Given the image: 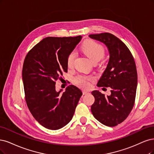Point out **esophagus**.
I'll return each instance as SVG.
<instances>
[{
  "mask_svg": "<svg viewBox=\"0 0 154 154\" xmlns=\"http://www.w3.org/2000/svg\"><path fill=\"white\" fill-rule=\"evenodd\" d=\"M89 93V91H86V90H83L82 91V94L83 95H86V94H88Z\"/></svg>",
  "mask_w": 154,
  "mask_h": 154,
  "instance_id": "obj_1",
  "label": "esophagus"
}]
</instances>
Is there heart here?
<instances>
[{
	"label": "heart",
	"mask_w": 154,
	"mask_h": 154,
	"mask_svg": "<svg viewBox=\"0 0 154 154\" xmlns=\"http://www.w3.org/2000/svg\"><path fill=\"white\" fill-rule=\"evenodd\" d=\"M82 51L85 53L92 61L95 60H100L105 54V49L103 47L93 40H86L84 42L81 47ZM75 57V52H72L69 55L67 59V66L70 68L73 66L74 59ZM93 79L91 76L79 75L75 79V82L78 86L86 88L89 86V82Z\"/></svg>",
	"instance_id": "heart-1"
}]
</instances>
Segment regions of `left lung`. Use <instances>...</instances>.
<instances>
[{
    "label": "left lung",
    "mask_w": 154,
    "mask_h": 154,
    "mask_svg": "<svg viewBox=\"0 0 154 154\" xmlns=\"http://www.w3.org/2000/svg\"><path fill=\"white\" fill-rule=\"evenodd\" d=\"M89 37L101 42L108 48L109 60L97 86L111 88V95L107 97L98 91H92L95 102L91 112L103 125L115 127L125 120L134 104L137 84L136 63L125 44L113 34L104 32Z\"/></svg>",
    "instance_id": "8db88e82"
}]
</instances>
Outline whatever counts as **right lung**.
Segmentation results:
<instances>
[{
    "mask_svg": "<svg viewBox=\"0 0 154 154\" xmlns=\"http://www.w3.org/2000/svg\"><path fill=\"white\" fill-rule=\"evenodd\" d=\"M82 36L47 37L25 58L22 80L29 111L48 129H59L71 121L82 93L70 85L64 92L56 90V81L67 72V59Z\"/></svg>",
    "mask_w": 154,
    "mask_h": 154,
    "instance_id": "right-lung-1",
    "label": "right lung"
}]
</instances>
